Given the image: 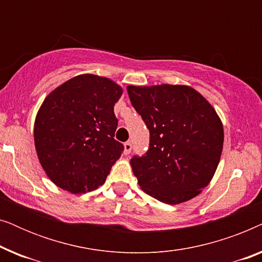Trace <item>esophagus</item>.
Wrapping results in <instances>:
<instances>
[{"label": "esophagus", "instance_id": "34e87169", "mask_svg": "<svg viewBox=\"0 0 262 262\" xmlns=\"http://www.w3.org/2000/svg\"><path fill=\"white\" fill-rule=\"evenodd\" d=\"M131 149H132L131 142L125 143V144H124V154H125V155H128V154L131 152Z\"/></svg>", "mask_w": 262, "mask_h": 262}]
</instances>
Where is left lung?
<instances>
[{"instance_id":"8db88e82","label":"left lung","mask_w":262,"mask_h":262,"mask_svg":"<svg viewBox=\"0 0 262 262\" xmlns=\"http://www.w3.org/2000/svg\"><path fill=\"white\" fill-rule=\"evenodd\" d=\"M127 93L150 131L148 152L130 162L138 185L170 205L194 198L212 180L223 150L216 110L189 85H127Z\"/></svg>"}]
</instances>
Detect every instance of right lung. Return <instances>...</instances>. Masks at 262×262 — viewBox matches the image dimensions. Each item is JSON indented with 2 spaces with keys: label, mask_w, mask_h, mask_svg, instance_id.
<instances>
[{
  "label": "right lung",
  "mask_w": 262,
  "mask_h": 262,
  "mask_svg": "<svg viewBox=\"0 0 262 262\" xmlns=\"http://www.w3.org/2000/svg\"><path fill=\"white\" fill-rule=\"evenodd\" d=\"M123 88L93 74L75 76L50 93L34 121V145L42 169L73 194L106 181L124 146L114 139V103Z\"/></svg>",
  "instance_id": "right-lung-1"
}]
</instances>
